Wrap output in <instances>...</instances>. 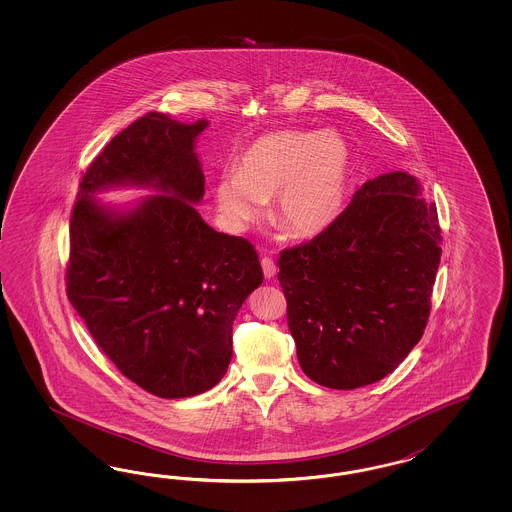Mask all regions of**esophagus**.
Segmentation results:
<instances>
[{
  "instance_id": "34e87169",
  "label": "esophagus",
  "mask_w": 512,
  "mask_h": 512,
  "mask_svg": "<svg viewBox=\"0 0 512 512\" xmlns=\"http://www.w3.org/2000/svg\"><path fill=\"white\" fill-rule=\"evenodd\" d=\"M261 266H263L264 278L272 279L274 276H276V272H278V266H276V263H274L270 257H263Z\"/></svg>"
}]
</instances>
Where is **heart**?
I'll return each mask as SVG.
<instances>
[{"label":"heart","instance_id":"1","mask_svg":"<svg viewBox=\"0 0 512 512\" xmlns=\"http://www.w3.org/2000/svg\"><path fill=\"white\" fill-rule=\"evenodd\" d=\"M349 172L347 144L334 133L278 129L248 144L236 159V174L214 187L217 212L233 231L263 216L272 197V217L298 238L323 233L340 216Z\"/></svg>","mask_w":512,"mask_h":512}]
</instances>
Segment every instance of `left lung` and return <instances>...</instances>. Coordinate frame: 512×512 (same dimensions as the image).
Here are the masks:
<instances>
[{"label": "left lung", "instance_id": "1", "mask_svg": "<svg viewBox=\"0 0 512 512\" xmlns=\"http://www.w3.org/2000/svg\"><path fill=\"white\" fill-rule=\"evenodd\" d=\"M420 193L407 172L381 174L323 233L279 253L287 325L311 381L372 385L422 338L443 236L435 202Z\"/></svg>", "mask_w": 512, "mask_h": 512}]
</instances>
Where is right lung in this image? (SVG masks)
<instances>
[{
    "mask_svg": "<svg viewBox=\"0 0 512 512\" xmlns=\"http://www.w3.org/2000/svg\"><path fill=\"white\" fill-rule=\"evenodd\" d=\"M206 127L159 112L125 127L82 176L69 225V302L127 379L169 400L221 381L234 317L264 279L248 240L217 233L195 208L204 195L195 139ZM120 185L160 195L125 213L94 197Z\"/></svg>",
    "mask_w": 512,
    "mask_h": 512,
    "instance_id": "obj_1",
    "label": "right lung"
}]
</instances>
